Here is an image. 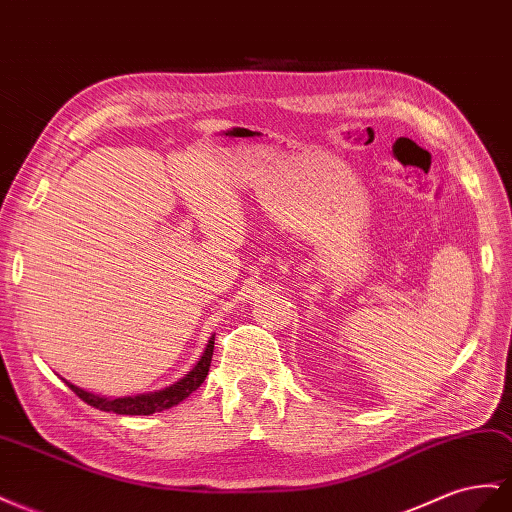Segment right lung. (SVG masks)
<instances>
[{
  "instance_id": "right-lung-1",
  "label": "right lung",
  "mask_w": 512,
  "mask_h": 512,
  "mask_svg": "<svg viewBox=\"0 0 512 512\" xmlns=\"http://www.w3.org/2000/svg\"><path fill=\"white\" fill-rule=\"evenodd\" d=\"M213 344H215V334L206 342V347L200 355V359L193 368L187 372L183 379L174 381L172 385L163 390H155V392H146V394H135V396H122V398H107V396H99V394H92L77 388L71 381L64 383L71 388L84 403H88L94 409H101V411H112L118 413V416H150V413H157V411H165L170 407H176L178 403H183V400L196 392L200 385L204 383L206 375H209V366H211V357H213Z\"/></svg>"
}]
</instances>
